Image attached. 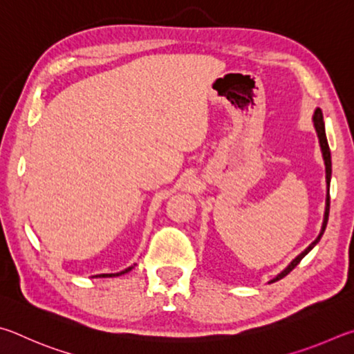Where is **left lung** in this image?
<instances>
[{"mask_svg": "<svg viewBox=\"0 0 354 354\" xmlns=\"http://www.w3.org/2000/svg\"><path fill=\"white\" fill-rule=\"evenodd\" d=\"M313 121H314V127H315V132H317L319 136V142H320V149H322V155H324V160H325V171H326V187H328V194H326V207H325V218H324V224H322V230L319 233V236L315 238L311 244H309L305 250H303L299 257L295 259L290 261V264L288 266L286 269L283 272H280L274 280H270L269 283H275L278 280H281L283 277H286L290 270H292L297 264H299L303 258H305L309 252L314 249V245L319 243L322 234H324L326 224H328V216H330V182H331V152H330V146H328V140H326V133H325V122H324V115H322V110L317 109L314 111V116H313Z\"/></svg>", "mask_w": 354, "mask_h": 354, "instance_id": "obj_1", "label": "left lung"}]
</instances>
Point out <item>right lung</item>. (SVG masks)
<instances>
[{
	"instance_id": "1",
	"label": "right lung",
	"mask_w": 354,
	"mask_h": 354,
	"mask_svg": "<svg viewBox=\"0 0 354 354\" xmlns=\"http://www.w3.org/2000/svg\"><path fill=\"white\" fill-rule=\"evenodd\" d=\"M133 269V266H130V268H127V269H124L122 272H118V274H101V275H96V277H99V278H109V277H120V275H124V274H127V272H130Z\"/></svg>"
}]
</instances>
